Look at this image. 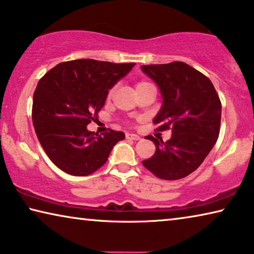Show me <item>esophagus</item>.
<instances>
[{
    "mask_svg": "<svg viewBox=\"0 0 254 254\" xmlns=\"http://www.w3.org/2000/svg\"><path fill=\"white\" fill-rule=\"evenodd\" d=\"M126 138H127V139H132V140H138V139H140L139 136L136 135V134H127V135H126Z\"/></svg>",
    "mask_w": 254,
    "mask_h": 254,
    "instance_id": "34e87169",
    "label": "esophagus"
}]
</instances>
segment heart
Here are the masks:
<instances>
[{
    "label": "heart",
    "mask_w": 254,
    "mask_h": 254,
    "mask_svg": "<svg viewBox=\"0 0 254 254\" xmlns=\"http://www.w3.org/2000/svg\"><path fill=\"white\" fill-rule=\"evenodd\" d=\"M143 84H149V83H146V81H142V83H138L137 85H136V87H137V86H140V85H143ZM111 93H112V89H111L110 92H109V95H111Z\"/></svg>",
    "instance_id": "1"
}]
</instances>
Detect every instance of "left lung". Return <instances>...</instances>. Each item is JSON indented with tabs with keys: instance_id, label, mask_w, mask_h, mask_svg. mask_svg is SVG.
Segmentation results:
<instances>
[{
	"instance_id": "1",
	"label": "left lung",
	"mask_w": 254,
	"mask_h": 254,
	"mask_svg": "<svg viewBox=\"0 0 254 254\" xmlns=\"http://www.w3.org/2000/svg\"><path fill=\"white\" fill-rule=\"evenodd\" d=\"M160 88L163 104L153 123L171 129L170 139L146 136L155 152L143 165L154 176L177 181L197 169L212 150L220 130L221 102L211 80L185 62L142 65Z\"/></svg>"
}]
</instances>
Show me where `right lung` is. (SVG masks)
Masks as SVG:
<instances>
[{
  "label": "right lung",
  "instance_id": "add662e5",
  "mask_svg": "<svg viewBox=\"0 0 254 254\" xmlns=\"http://www.w3.org/2000/svg\"><path fill=\"white\" fill-rule=\"evenodd\" d=\"M134 64L65 61L41 78L33 97V124L43 150L59 169L72 176L95 173L125 138L123 131L101 136L86 126L103 108L109 89Z\"/></svg>",
  "mask_w": 254,
  "mask_h": 254
}]
</instances>
